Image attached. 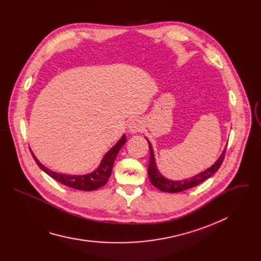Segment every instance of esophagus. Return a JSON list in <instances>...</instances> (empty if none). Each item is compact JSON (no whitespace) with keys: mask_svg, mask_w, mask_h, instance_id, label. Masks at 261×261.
Returning <instances> with one entry per match:
<instances>
[{"mask_svg":"<svg viewBox=\"0 0 261 261\" xmlns=\"http://www.w3.org/2000/svg\"><path fill=\"white\" fill-rule=\"evenodd\" d=\"M128 128H129V131L131 133H138L142 130L143 126H142V123L139 119H134L129 123Z\"/></svg>","mask_w":261,"mask_h":261,"instance_id":"1","label":"esophagus"}]
</instances>
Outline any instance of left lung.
I'll use <instances>...</instances> for the list:
<instances>
[{
  "label": "left lung",
  "mask_w": 261,
  "mask_h": 261,
  "mask_svg": "<svg viewBox=\"0 0 261 261\" xmlns=\"http://www.w3.org/2000/svg\"><path fill=\"white\" fill-rule=\"evenodd\" d=\"M148 146H150V163H148V166H147L148 177H150L151 182L153 184V186H155L156 188H158L159 190H161L163 192H168V193H177V192H181V191H185V190L191 189L193 187H196L197 185H199L203 180L211 177L220 168L223 160H224V158H225V152H226V148H225L224 152L222 153L220 158L217 160V162L212 167L204 170L203 172H201V173H199V174H197L194 177L189 178V179H184V180H180V181H174V180H169V179L165 178L157 170V166L155 164L153 148H152L150 142H148Z\"/></svg>",
  "instance_id": "left-lung-1"
}]
</instances>
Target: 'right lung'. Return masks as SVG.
<instances>
[{
    "mask_svg": "<svg viewBox=\"0 0 261 261\" xmlns=\"http://www.w3.org/2000/svg\"><path fill=\"white\" fill-rule=\"evenodd\" d=\"M125 142H126V137L124 135L118 141V143L104 156L98 169L95 170L93 173L86 174V175H68V174H61V173L54 172L48 168H46L45 166H43L38 160H37L36 157L33 155V153H32V156L36 161V163L38 164V166L57 181L76 190L92 191L102 187V186H104L107 182L111 174V170H113L115 159L120 151V148L124 145Z\"/></svg>",
    "mask_w": 261,
    "mask_h": 261,
    "instance_id": "1",
    "label": "right lung"
}]
</instances>
